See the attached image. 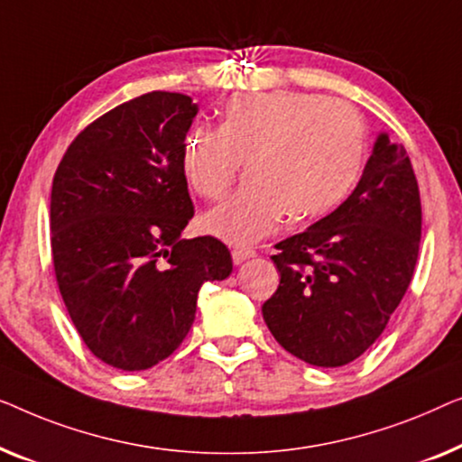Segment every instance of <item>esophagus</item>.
<instances>
[{
    "label": "esophagus",
    "mask_w": 462,
    "mask_h": 462,
    "mask_svg": "<svg viewBox=\"0 0 462 462\" xmlns=\"http://www.w3.org/2000/svg\"><path fill=\"white\" fill-rule=\"evenodd\" d=\"M251 257H255V251L253 249H246V246H234L232 249V262L236 265L246 262V259H251Z\"/></svg>",
    "instance_id": "34e87169"
}]
</instances>
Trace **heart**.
Returning a JSON list of instances; mask_svg holds the SVG:
<instances>
[{
	"instance_id": "b5f03b06",
	"label": "heart",
	"mask_w": 462,
	"mask_h": 462,
	"mask_svg": "<svg viewBox=\"0 0 462 462\" xmlns=\"http://www.w3.org/2000/svg\"><path fill=\"white\" fill-rule=\"evenodd\" d=\"M366 129L352 104L316 94L270 92L226 104L222 125H194L181 171L199 197L217 200L245 163L240 190L200 217L232 245L255 243L287 216L303 224L339 207L358 180Z\"/></svg>"
}]
</instances>
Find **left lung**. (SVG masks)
Returning a JSON list of instances; mask_svg holds the SVG:
<instances>
[{
    "mask_svg": "<svg viewBox=\"0 0 462 462\" xmlns=\"http://www.w3.org/2000/svg\"><path fill=\"white\" fill-rule=\"evenodd\" d=\"M420 199L404 146L376 135L356 190L327 217L276 245V293L262 305L274 339L311 366L366 352L412 281Z\"/></svg>",
    "mask_w": 462,
    "mask_h": 462,
    "instance_id": "obj_1",
    "label": "left lung"
}]
</instances>
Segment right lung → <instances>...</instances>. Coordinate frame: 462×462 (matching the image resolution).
<instances>
[{"instance_id":"obj_1","label":"right lung","mask_w":462,"mask_h":462,"mask_svg":"<svg viewBox=\"0 0 462 462\" xmlns=\"http://www.w3.org/2000/svg\"><path fill=\"white\" fill-rule=\"evenodd\" d=\"M199 106L151 92L108 110L73 140L51 184L58 289L96 358L146 370L186 339L205 282L232 257L213 236L181 238L194 216L181 146Z\"/></svg>"}]
</instances>
